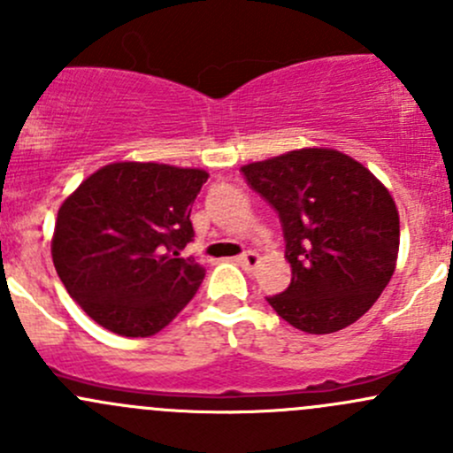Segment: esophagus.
Returning <instances> with one entry per match:
<instances>
[{"label":"esophagus","instance_id":"esophagus-1","mask_svg":"<svg viewBox=\"0 0 453 453\" xmlns=\"http://www.w3.org/2000/svg\"><path fill=\"white\" fill-rule=\"evenodd\" d=\"M236 260H239V265L243 269H248V272H254L260 258H258V254H256V252H245V254H241Z\"/></svg>","mask_w":453,"mask_h":453}]
</instances>
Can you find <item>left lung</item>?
<instances>
[{"label": "left lung", "instance_id": "1", "mask_svg": "<svg viewBox=\"0 0 453 453\" xmlns=\"http://www.w3.org/2000/svg\"><path fill=\"white\" fill-rule=\"evenodd\" d=\"M278 212L291 285L267 303L313 335L357 322L395 273L399 212L386 186L349 155L300 149L241 168Z\"/></svg>", "mask_w": 453, "mask_h": 453}]
</instances>
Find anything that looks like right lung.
Segmentation results:
<instances>
[{
	"label": "right lung",
	"instance_id": "right-lung-1",
	"mask_svg": "<svg viewBox=\"0 0 453 453\" xmlns=\"http://www.w3.org/2000/svg\"><path fill=\"white\" fill-rule=\"evenodd\" d=\"M208 173L118 162L89 175L58 210L52 260L67 294L122 337L162 331L197 294L205 272L181 258L190 208Z\"/></svg>",
	"mask_w": 453,
	"mask_h": 453
}]
</instances>
